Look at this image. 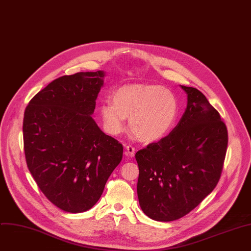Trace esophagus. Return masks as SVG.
Instances as JSON below:
<instances>
[{"instance_id": "1", "label": "esophagus", "mask_w": 251, "mask_h": 251, "mask_svg": "<svg viewBox=\"0 0 251 251\" xmlns=\"http://www.w3.org/2000/svg\"><path fill=\"white\" fill-rule=\"evenodd\" d=\"M125 153L131 157H133L135 155V149L132 146H127L126 147V151Z\"/></svg>"}]
</instances>
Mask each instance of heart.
<instances>
[{
	"mask_svg": "<svg viewBox=\"0 0 251 251\" xmlns=\"http://www.w3.org/2000/svg\"><path fill=\"white\" fill-rule=\"evenodd\" d=\"M178 112L175 96L159 86L131 85L113 94V102L105 101L100 107L104 130L117 136L126 128L130 118L132 132L143 142H155L173 130Z\"/></svg>",
	"mask_w": 251,
	"mask_h": 251,
	"instance_id": "b5f03b06",
	"label": "heart"
}]
</instances>
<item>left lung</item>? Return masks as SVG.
Instances as JSON below:
<instances>
[{"label": "left lung", "mask_w": 251, "mask_h": 251, "mask_svg": "<svg viewBox=\"0 0 251 251\" xmlns=\"http://www.w3.org/2000/svg\"><path fill=\"white\" fill-rule=\"evenodd\" d=\"M180 87L187 106L178 124L135 155L140 207L158 222L182 218L214 190L227 147V130L219 112L200 91Z\"/></svg>", "instance_id": "left-lung-1"}]
</instances>
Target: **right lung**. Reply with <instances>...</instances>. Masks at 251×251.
Instances as JSON below:
<instances>
[{
  "label": "right lung",
  "instance_id": "right-lung-1",
  "mask_svg": "<svg viewBox=\"0 0 251 251\" xmlns=\"http://www.w3.org/2000/svg\"><path fill=\"white\" fill-rule=\"evenodd\" d=\"M105 72L63 75L29 101L24 117L27 168L59 209L81 213L100 200L123 146L93 118Z\"/></svg>",
  "mask_w": 251,
  "mask_h": 251
}]
</instances>
